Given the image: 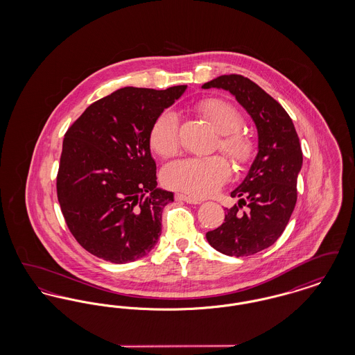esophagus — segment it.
Returning <instances> with one entry per match:
<instances>
[{
    "label": "esophagus",
    "mask_w": 355,
    "mask_h": 355,
    "mask_svg": "<svg viewBox=\"0 0 355 355\" xmlns=\"http://www.w3.org/2000/svg\"><path fill=\"white\" fill-rule=\"evenodd\" d=\"M175 198H177L178 201H184V202L191 203V205H198V203L202 202L201 200H198V198H196V197L186 196V194H181V193L175 194Z\"/></svg>",
    "instance_id": "esophagus-1"
}]
</instances>
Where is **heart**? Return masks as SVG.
<instances>
[{
    "label": "heart",
    "mask_w": 355,
    "mask_h": 355,
    "mask_svg": "<svg viewBox=\"0 0 355 355\" xmlns=\"http://www.w3.org/2000/svg\"><path fill=\"white\" fill-rule=\"evenodd\" d=\"M196 110L220 133L216 144L238 166L250 164L255 154L253 138L241 130L242 116L232 103L220 98H205ZM153 150L159 157L174 155L180 148V121L174 112L164 110L153 121L149 132ZM232 174L222 155L190 157L178 159L164 170V181L173 189L190 196L206 197L216 193Z\"/></svg>",
    "instance_id": "1"
}]
</instances>
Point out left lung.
Listing matches in <instances>:
<instances>
[{"instance_id": "1", "label": "left lung", "mask_w": 355, "mask_h": 355, "mask_svg": "<svg viewBox=\"0 0 355 355\" xmlns=\"http://www.w3.org/2000/svg\"><path fill=\"white\" fill-rule=\"evenodd\" d=\"M202 87L229 90L258 129V154L243 182L230 194L241 200L226 209L220 227L206 233L209 243L220 253L248 257L271 246L286 229L302 166L300 138L282 105L252 80L227 74ZM243 205L247 210L241 212Z\"/></svg>"}]
</instances>
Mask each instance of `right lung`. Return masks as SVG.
<instances>
[{"label":"right lung","mask_w":355,"mask_h":355,"mask_svg":"<svg viewBox=\"0 0 355 355\" xmlns=\"http://www.w3.org/2000/svg\"><path fill=\"white\" fill-rule=\"evenodd\" d=\"M185 89L122 87L92 103L67 130L57 197L70 233L89 253L126 263L155 246L173 193L157 189L149 132Z\"/></svg>","instance_id":"right-lung-1"}]
</instances>
